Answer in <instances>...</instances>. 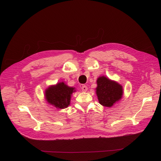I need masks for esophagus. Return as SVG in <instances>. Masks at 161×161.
Wrapping results in <instances>:
<instances>
[{"label": "esophagus", "instance_id": "esophagus-1", "mask_svg": "<svg viewBox=\"0 0 161 161\" xmlns=\"http://www.w3.org/2000/svg\"><path fill=\"white\" fill-rule=\"evenodd\" d=\"M81 89H82V91L86 92L87 90H88V87H87L86 85H82L81 86Z\"/></svg>", "mask_w": 161, "mask_h": 161}]
</instances>
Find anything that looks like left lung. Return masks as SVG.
<instances>
[{"label":"left lung","instance_id":"1","mask_svg":"<svg viewBox=\"0 0 161 161\" xmlns=\"http://www.w3.org/2000/svg\"><path fill=\"white\" fill-rule=\"evenodd\" d=\"M97 95L99 103L102 105L109 108L122 97V86L118 82L101 76L97 79Z\"/></svg>","mask_w":161,"mask_h":161}]
</instances>
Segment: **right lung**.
<instances>
[{
    "label": "right lung",
    "instance_id": "add662e5",
    "mask_svg": "<svg viewBox=\"0 0 161 161\" xmlns=\"http://www.w3.org/2000/svg\"><path fill=\"white\" fill-rule=\"evenodd\" d=\"M75 91V88L60 82L46 89V98L48 103L56 108L64 109L70 105L71 95Z\"/></svg>",
    "mask_w": 161,
    "mask_h": 161
}]
</instances>
